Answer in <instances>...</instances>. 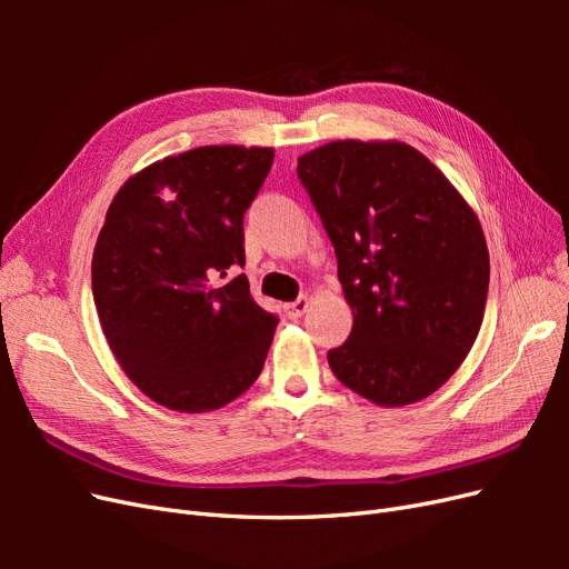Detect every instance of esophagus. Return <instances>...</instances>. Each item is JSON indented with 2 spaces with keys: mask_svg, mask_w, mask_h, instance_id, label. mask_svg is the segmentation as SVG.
Returning a JSON list of instances; mask_svg holds the SVG:
<instances>
[{
  "mask_svg": "<svg viewBox=\"0 0 569 569\" xmlns=\"http://www.w3.org/2000/svg\"><path fill=\"white\" fill-rule=\"evenodd\" d=\"M306 311H308V299H306V297H301V299H297V301H291V303H284V313H287V318H291V320L301 318Z\"/></svg>",
  "mask_w": 569,
  "mask_h": 569,
  "instance_id": "esophagus-1",
  "label": "esophagus"
}]
</instances>
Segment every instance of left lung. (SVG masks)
I'll use <instances>...</instances> for the list:
<instances>
[{
	"instance_id": "left-lung-1",
	"label": "left lung",
	"mask_w": 569,
	"mask_h": 569,
	"mask_svg": "<svg viewBox=\"0 0 569 569\" xmlns=\"http://www.w3.org/2000/svg\"><path fill=\"white\" fill-rule=\"evenodd\" d=\"M353 311L337 380L399 408L460 368L485 318L489 249L472 206L416 147L337 140L299 157Z\"/></svg>"
}]
</instances>
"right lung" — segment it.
Returning <instances> with one entry per match:
<instances>
[{
  "label": "right lung",
  "instance_id": "1",
  "mask_svg": "<svg viewBox=\"0 0 569 569\" xmlns=\"http://www.w3.org/2000/svg\"><path fill=\"white\" fill-rule=\"evenodd\" d=\"M272 147L211 144L118 189L92 253L101 330L130 382L178 412L218 410L263 370L278 318L249 291L244 211Z\"/></svg>",
  "mask_w": 569,
  "mask_h": 569
}]
</instances>
